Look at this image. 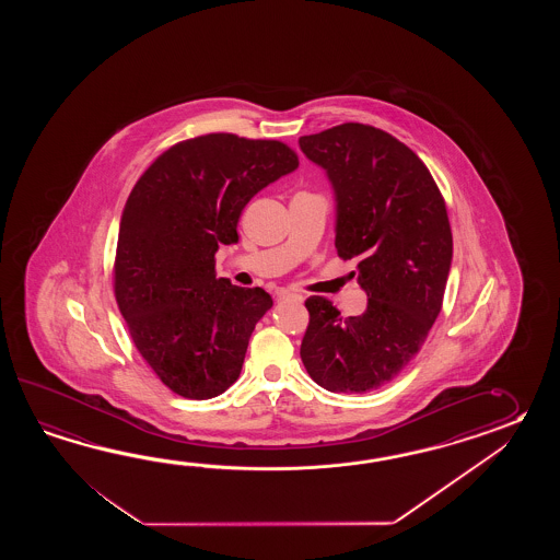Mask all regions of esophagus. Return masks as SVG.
<instances>
[{
  "instance_id": "1",
  "label": "esophagus",
  "mask_w": 560,
  "mask_h": 560,
  "mask_svg": "<svg viewBox=\"0 0 560 560\" xmlns=\"http://www.w3.org/2000/svg\"><path fill=\"white\" fill-rule=\"evenodd\" d=\"M276 298H278V300H294V302H302V296L296 294V292H290V290H278V292H276Z\"/></svg>"
}]
</instances>
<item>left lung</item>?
<instances>
[{
  "instance_id": "1",
  "label": "left lung",
  "mask_w": 560,
  "mask_h": 560,
  "mask_svg": "<svg viewBox=\"0 0 560 560\" xmlns=\"http://www.w3.org/2000/svg\"><path fill=\"white\" fill-rule=\"evenodd\" d=\"M298 142L328 172L336 250L357 260L369 296L366 312L348 318L310 296L300 357L322 388L370 393L408 366L441 314L453 260L446 203L424 162L388 131L348 121Z\"/></svg>"
}]
</instances>
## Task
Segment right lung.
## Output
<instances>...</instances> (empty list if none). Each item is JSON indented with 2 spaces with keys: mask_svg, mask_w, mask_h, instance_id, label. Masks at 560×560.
<instances>
[{
  "mask_svg": "<svg viewBox=\"0 0 560 560\" xmlns=\"http://www.w3.org/2000/svg\"><path fill=\"white\" fill-rule=\"evenodd\" d=\"M298 167L278 140L203 133L174 143L136 182L119 222L114 294L131 340L172 393L208 400L238 381L262 288L215 278L254 194Z\"/></svg>",
  "mask_w": 560,
  "mask_h": 560,
  "instance_id": "right-lung-1",
  "label": "right lung"
}]
</instances>
